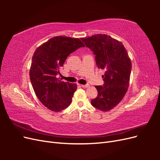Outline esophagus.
Listing matches in <instances>:
<instances>
[{
	"instance_id": "esophagus-1",
	"label": "esophagus",
	"mask_w": 160,
	"mask_h": 160,
	"mask_svg": "<svg viewBox=\"0 0 160 160\" xmlns=\"http://www.w3.org/2000/svg\"><path fill=\"white\" fill-rule=\"evenodd\" d=\"M81 86L82 87V88H88L89 87V85L87 84V85H81Z\"/></svg>"
}]
</instances>
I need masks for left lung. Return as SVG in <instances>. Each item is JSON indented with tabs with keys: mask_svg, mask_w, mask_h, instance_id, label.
<instances>
[{
	"mask_svg": "<svg viewBox=\"0 0 160 160\" xmlns=\"http://www.w3.org/2000/svg\"><path fill=\"white\" fill-rule=\"evenodd\" d=\"M81 39L95 55L98 68L105 71L102 76L104 84L95 86L98 93L96 98L91 100V105L101 111H109L126 93L132 61L122 43L110 36L98 34Z\"/></svg>",
	"mask_w": 160,
	"mask_h": 160,
	"instance_id": "1",
	"label": "left lung"
}]
</instances>
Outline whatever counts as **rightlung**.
<instances>
[{"label": "right lung", "mask_w": 160, "mask_h": 160, "mask_svg": "<svg viewBox=\"0 0 160 160\" xmlns=\"http://www.w3.org/2000/svg\"><path fill=\"white\" fill-rule=\"evenodd\" d=\"M85 45L79 38L55 37L38 47L34 52L29 72L37 98L46 108L61 111L70 105L77 86L57 78L71 53Z\"/></svg>", "instance_id": "obj_1"}]
</instances>
